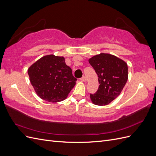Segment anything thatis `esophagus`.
Listing matches in <instances>:
<instances>
[{"mask_svg":"<svg viewBox=\"0 0 156 156\" xmlns=\"http://www.w3.org/2000/svg\"><path fill=\"white\" fill-rule=\"evenodd\" d=\"M81 81H83V82H86L87 81V78L84 76H83V77L81 78Z\"/></svg>","mask_w":156,"mask_h":156,"instance_id":"34e87169","label":"esophagus"}]
</instances>
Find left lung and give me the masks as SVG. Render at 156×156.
<instances>
[{
    "mask_svg": "<svg viewBox=\"0 0 156 156\" xmlns=\"http://www.w3.org/2000/svg\"><path fill=\"white\" fill-rule=\"evenodd\" d=\"M88 62L95 70L100 83L96 93L90 94L92 102L103 106L120 95L128 79L127 63L116 56L100 53L92 56Z\"/></svg>",
    "mask_w": 156,
    "mask_h": 156,
    "instance_id": "obj_1",
    "label": "left lung"
}]
</instances>
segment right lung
I'll list each match as a JSON object with an SVG mask.
<instances>
[{
    "mask_svg": "<svg viewBox=\"0 0 156 156\" xmlns=\"http://www.w3.org/2000/svg\"><path fill=\"white\" fill-rule=\"evenodd\" d=\"M28 74L37 95L53 103L65 100L77 81L63 56L54 55L37 60L28 69Z\"/></svg>",
    "mask_w": 156,
    "mask_h": 156,
    "instance_id": "add662e5",
    "label": "right lung"
}]
</instances>
